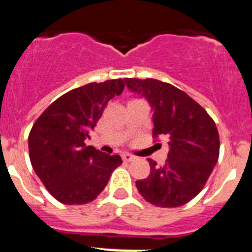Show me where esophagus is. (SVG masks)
Returning <instances> with one entry per match:
<instances>
[{"instance_id":"1","label":"esophagus","mask_w":252,"mask_h":252,"mask_svg":"<svg viewBox=\"0 0 252 252\" xmlns=\"http://www.w3.org/2000/svg\"><path fill=\"white\" fill-rule=\"evenodd\" d=\"M122 159H124L125 161H132L133 159H136V157H135V155H131L130 153H124L122 154Z\"/></svg>"}]
</instances>
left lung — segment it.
Here are the masks:
<instances>
[{
  "mask_svg": "<svg viewBox=\"0 0 252 252\" xmlns=\"http://www.w3.org/2000/svg\"><path fill=\"white\" fill-rule=\"evenodd\" d=\"M132 92L144 95L153 108V136L166 137L164 165L150 162V174L137 180L145 201L162 208L192 201L206 186L220 157V136L215 121L203 107L170 83L146 78H126Z\"/></svg>",
  "mask_w": 252,
  "mask_h": 252,
  "instance_id": "1",
  "label": "left lung"
}]
</instances>
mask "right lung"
<instances>
[{
  "label": "right lung",
  "instance_id": "right-lung-1",
  "mask_svg": "<svg viewBox=\"0 0 252 252\" xmlns=\"http://www.w3.org/2000/svg\"><path fill=\"white\" fill-rule=\"evenodd\" d=\"M124 79L88 83L55 99L39 116L29 133L32 169L53 197L64 204L94 201L122 164L86 145L104 107L124 91Z\"/></svg>",
  "mask_w": 252,
  "mask_h": 252
}]
</instances>
